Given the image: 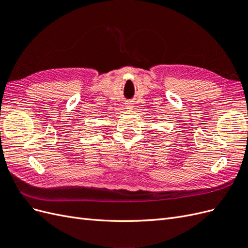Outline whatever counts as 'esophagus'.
Masks as SVG:
<instances>
[{"instance_id": "34e87169", "label": "esophagus", "mask_w": 248, "mask_h": 248, "mask_svg": "<svg viewBox=\"0 0 248 248\" xmlns=\"http://www.w3.org/2000/svg\"><path fill=\"white\" fill-rule=\"evenodd\" d=\"M125 107H126V108H132V103H126L125 104Z\"/></svg>"}]
</instances>
